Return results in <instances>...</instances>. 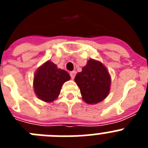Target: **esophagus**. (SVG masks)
Listing matches in <instances>:
<instances>
[{"label": "esophagus", "mask_w": 148, "mask_h": 148, "mask_svg": "<svg viewBox=\"0 0 148 148\" xmlns=\"http://www.w3.org/2000/svg\"><path fill=\"white\" fill-rule=\"evenodd\" d=\"M75 71H72V72H70V77H71V78L72 79H74V78H75Z\"/></svg>", "instance_id": "34e87169"}]
</instances>
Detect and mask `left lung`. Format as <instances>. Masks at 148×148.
<instances>
[{"instance_id":"obj_1","label":"left lung","mask_w":148,"mask_h":148,"mask_svg":"<svg viewBox=\"0 0 148 148\" xmlns=\"http://www.w3.org/2000/svg\"><path fill=\"white\" fill-rule=\"evenodd\" d=\"M82 99L90 104L104 100L110 92L111 79L107 68L100 61L90 59L82 71L75 75Z\"/></svg>"}]
</instances>
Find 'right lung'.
<instances>
[{"label":"right lung","instance_id":"add662e5","mask_svg":"<svg viewBox=\"0 0 148 148\" xmlns=\"http://www.w3.org/2000/svg\"><path fill=\"white\" fill-rule=\"evenodd\" d=\"M70 79L67 72L58 69L54 63L48 61L35 72L34 91L40 100L51 102L59 95L63 84Z\"/></svg>","mask_w":148,"mask_h":148}]
</instances>
